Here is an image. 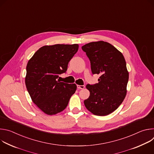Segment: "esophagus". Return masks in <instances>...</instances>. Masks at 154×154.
I'll return each mask as SVG.
<instances>
[{
    "mask_svg": "<svg viewBox=\"0 0 154 154\" xmlns=\"http://www.w3.org/2000/svg\"><path fill=\"white\" fill-rule=\"evenodd\" d=\"M85 87V86L84 85H77V88L79 89H84Z\"/></svg>",
    "mask_w": 154,
    "mask_h": 154,
    "instance_id": "34e87169",
    "label": "esophagus"
}]
</instances>
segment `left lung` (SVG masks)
<instances>
[{
    "mask_svg": "<svg viewBox=\"0 0 154 154\" xmlns=\"http://www.w3.org/2000/svg\"><path fill=\"white\" fill-rule=\"evenodd\" d=\"M91 62L93 74H99V83L88 84L90 97L84 100L88 111L106 116L119 107L125 97L128 72L122 54L107 42H91L82 47Z\"/></svg>",
    "mask_w": 154,
    "mask_h": 154,
    "instance_id": "1",
    "label": "left lung"
}]
</instances>
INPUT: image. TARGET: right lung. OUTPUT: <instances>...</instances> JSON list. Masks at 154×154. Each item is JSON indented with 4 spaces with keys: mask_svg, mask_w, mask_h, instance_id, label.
Here are the masks:
<instances>
[{
    "mask_svg": "<svg viewBox=\"0 0 154 154\" xmlns=\"http://www.w3.org/2000/svg\"><path fill=\"white\" fill-rule=\"evenodd\" d=\"M79 45H55L39 48L29 60L25 82L33 102L48 115H56L67 106L77 85L60 82V74L78 51Z\"/></svg>",
    "mask_w": 154,
    "mask_h": 154,
    "instance_id": "add662e5",
    "label": "right lung"
}]
</instances>
